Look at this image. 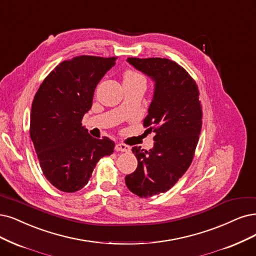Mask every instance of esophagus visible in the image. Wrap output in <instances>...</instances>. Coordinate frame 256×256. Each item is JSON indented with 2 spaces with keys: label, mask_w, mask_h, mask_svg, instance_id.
Segmentation results:
<instances>
[{
  "label": "esophagus",
  "mask_w": 256,
  "mask_h": 256,
  "mask_svg": "<svg viewBox=\"0 0 256 256\" xmlns=\"http://www.w3.org/2000/svg\"><path fill=\"white\" fill-rule=\"evenodd\" d=\"M115 150L117 152H130V146L123 144H117L115 146Z\"/></svg>",
  "instance_id": "1"
}]
</instances>
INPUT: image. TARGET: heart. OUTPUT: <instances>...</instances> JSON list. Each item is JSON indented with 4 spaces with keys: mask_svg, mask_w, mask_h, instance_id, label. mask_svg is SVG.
Instances as JSON below:
<instances>
[{
    "mask_svg": "<svg viewBox=\"0 0 256 256\" xmlns=\"http://www.w3.org/2000/svg\"><path fill=\"white\" fill-rule=\"evenodd\" d=\"M137 78H142L141 76L137 72H126V76H124V79H137Z\"/></svg>",
    "mask_w": 256,
    "mask_h": 256,
    "instance_id": "heart-1",
    "label": "heart"
}]
</instances>
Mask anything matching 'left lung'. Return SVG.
<instances>
[{"label": "left lung", "mask_w": 256, "mask_h": 256, "mask_svg": "<svg viewBox=\"0 0 256 256\" xmlns=\"http://www.w3.org/2000/svg\"><path fill=\"white\" fill-rule=\"evenodd\" d=\"M130 65L153 80V99L144 120L154 132V146L132 148L138 166L126 176L128 190L148 198L170 190L190 166L202 130L198 88L176 62L162 58H128Z\"/></svg>", "instance_id": "left-lung-1"}]
</instances>
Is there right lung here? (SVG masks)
<instances>
[{
	"label": "right lung",
	"instance_id": "1",
	"mask_svg": "<svg viewBox=\"0 0 256 256\" xmlns=\"http://www.w3.org/2000/svg\"><path fill=\"white\" fill-rule=\"evenodd\" d=\"M116 59L81 56L61 62L34 98L30 138L44 176L60 191L81 190L99 160L114 152L112 140L92 137L81 120L92 108L97 84Z\"/></svg>",
	"mask_w": 256,
	"mask_h": 256
}]
</instances>
